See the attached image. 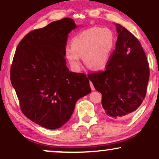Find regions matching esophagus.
Instances as JSON below:
<instances>
[{
	"label": "esophagus",
	"mask_w": 159,
	"mask_h": 159,
	"mask_svg": "<svg viewBox=\"0 0 159 159\" xmlns=\"http://www.w3.org/2000/svg\"><path fill=\"white\" fill-rule=\"evenodd\" d=\"M90 86H91V89L92 91H94L95 89H94V87H93V83H92L91 82H90Z\"/></svg>",
	"instance_id": "esophagus-1"
}]
</instances>
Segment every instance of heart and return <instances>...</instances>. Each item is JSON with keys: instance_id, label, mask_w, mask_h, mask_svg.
Instances as JSON below:
<instances>
[{"instance_id": "heart-1", "label": "heart", "mask_w": 159, "mask_h": 159, "mask_svg": "<svg viewBox=\"0 0 159 159\" xmlns=\"http://www.w3.org/2000/svg\"><path fill=\"white\" fill-rule=\"evenodd\" d=\"M65 48L64 55L72 70H79L84 57L90 68L100 70L108 65L116 47V38L111 29L91 27L77 33Z\"/></svg>"}]
</instances>
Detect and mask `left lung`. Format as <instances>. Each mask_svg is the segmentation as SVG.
I'll return each mask as SVG.
<instances>
[{"mask_svg": "<svg viewBox=\"0 0 159 159\" xmlns=\"http://www.w3.org/2000/svg\"><path fill=\"white\" fill-rule=\"evenodd\" d=\"M115 25L118 38L106 69L88 77L102 93L105 113L122 119L132 114L145 98L150 69L139 41L121 25Z\"/></svg>", "mask_w": 159, "mask_h": 159, "instance_id": "obj_1", "label": "left lung"}]
</instances>
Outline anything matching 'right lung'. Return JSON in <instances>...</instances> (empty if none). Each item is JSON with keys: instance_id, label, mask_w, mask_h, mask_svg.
Masks as SVG:
<instances>
[{"instance_id": "right-lung-1", "label": "right lung", "mask_w": 159, "mask_h": 159, "mask_svg": "<svg viewBox=\"0 0 159 159\" xmlns=\"http://www.w3.org/2000/svg\"><path fill=\"white\" fill-rule=\"evenodd\" d=\"M77 27L68 17L54 21L27 34L15 51L10 78L21 111L45 128L66 124L76 101L91 91L85 74L70 71L65 60L68 34Z\"/></svg>"}]
</instances>
